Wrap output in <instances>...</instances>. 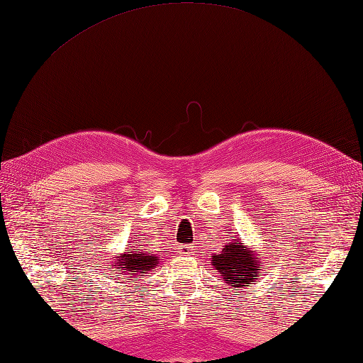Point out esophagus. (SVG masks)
I'll use <instances>...</instances> for the list:
<instances>
[{"instance_id": "obj_1", "label": "esophagus", "mask_w": 363, "mask_h": 363, "mask_svg": "<svg viewBox=\"0 0 363 363\" xmlns=\"http://www.w3.org/2000/svg\"><path fill=\"white\" fill-rule=\"evenodd\" d=\"M181 253L182 255H191V253H194V245L191 244V245H182L181 247Z\"/></svg>"}]
</instances>
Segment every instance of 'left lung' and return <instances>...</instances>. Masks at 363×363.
Segmentation results:
<instances>
[{"label": "left lung", "mask_w": 363, "mask_h": 363, "mask_svg": "<svg viewBox=\"0 0 363 363\" xmlns=\"http://www.w3.org/2000/svg\"><path fill=\"white\" fill-rule=\"evenodd\" d=\"M213 257V265L224 276L225 284L231 286H245L261 274V265L255 261V255L242 245L231 242L220 255Z\"/></svg>", "instance_id": "left-lung-1"}]
</instances>
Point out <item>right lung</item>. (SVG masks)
I'll list each match as a JSON object with an SVG mask.
<instances>
[{
	"label": "right lung",
	"instance_id": "1",
	"mask_svg": "<svg viewBox=\"0 0 363 363\" xmlns=\"http://www.w3.org/2000/svg\"><path fill=\"white\" fill-rule=\"evenodd\" d=\"M152 253H136V252H132V248L127 250L125 255L119 256L121 259H118L116 264L118 267H115L113 272H123V270H127V272H139V273H147L148 270H152V268L156 267L157 264V259L155 256H150ZM132 274V273H128ZM135 274V273H133Z\"/></svg>",
	"mask_w": 363,
	"mask_h": 363
}]
</instances>
